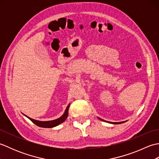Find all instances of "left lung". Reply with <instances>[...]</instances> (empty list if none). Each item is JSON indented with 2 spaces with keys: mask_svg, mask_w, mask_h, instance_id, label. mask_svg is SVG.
<instances>
[{
  "mask_svg": "<svg viewBox=\"0 0 159 159\" xmlns=\"http://www.w3.org/2000/svg\"><path fill=\"white\" fill-rule=\"evenodd\" d=\"M98 119L100 120L103 121H104V120H102V119H100V118H99V117H98ZM123 122H124V121H123ZM123 122H113V123H112V124H121V123H123ZM109 123H111V122H109Z\"/></svg>",
  "mask_w": 159,
  "mask_h": 159,
  "instance_id": "left-lung-1",
  "label": "left lung"
}]
</instances>
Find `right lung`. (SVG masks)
I'll return each mask as SVG.
<instances>
[{
    "mask_svg": "<svg viewBox=\"0 0 159 159\" xmlns=\"http://www.w3.org/2000/svg\"><path fill=\"white\" fill-rule=\"evenodd\" d=\"M70 107V104H68V106L67 107L65 113L63 115V116L58 118V119L55 120H52V121H38V120H35L31 119L29 117H27L29 119L31 120L32 122L34 123L37 126H38L39 127H42V128H52L58 126L59 124H61L62 122H63L64 121L66 120V118L68 116V109Z\"/></svg>",
    "mask_w": 159,
    "mask_h": 159,
    "instance_id": "obj_1",
    "label": "right lung"
}]
</instances>
